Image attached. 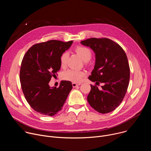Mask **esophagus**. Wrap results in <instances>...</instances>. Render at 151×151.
<instances>
[{
  "label": "esophagus",
  "mask_w": 151,
  "mask_h": 151,
  "mask_svg": "<svg viewBox=\"0 0 151 151\" xmlns=\"http://www.w3.org/2000/svg\"><path fill=\"white\" fill-rule=\"evenodd\" d=\"M80 85V84H78V83H75V82H73V83H72V86H73V88L77 87V86H78V85Z\"/></svg>",
  "instance_id": "34e87169"
}]
</instances>
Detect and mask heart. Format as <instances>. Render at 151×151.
Wrapping results in <instances>:
<instances>
[{
	"instance_id": "1",
	"label": "heart",
	"mask_w": 151,
	"mask_h": 151,
	"mask_svg": "<svg viewBox=\"0 0 151 151\" xmlns=\"http://www.w3.org/2000/svg\"><path fill=\"white\" fill-rule=\"evenodd\" d=\"M76 51L81 55L85 61H89L92 57V52L90 49L86 47L79 46L76 47ZM69 57V52L66 51L63 52L60 57V63L61 66H65ZM85 72L82 70L75 69H69L63 73V78L75 83H79L82 81L85 76Z\"/></svg>"
}]
</instances>
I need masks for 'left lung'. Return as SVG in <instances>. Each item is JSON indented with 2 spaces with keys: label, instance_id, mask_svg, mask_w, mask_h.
Instances as JSON below:
<instances>
[{
  "label": "left lung",
  "instance_id": "obj_1",
  "mask_svg": "<svg viewBox=\"0 0 151 151\" xmlns=\"http://www.w3.org/2000/svg\"><path fill=\"white\" fill-rule=\"evenodd\" d=\"M96 54L94 69L88 78L98 85H91L87 97L90 106L101 114L115 110L126 94L130 76V69L127 55L116 42L106 37H91L81 41Z\"/></svg>",
  "mask_w": 151,
  "mask_h": 151
}]
</instances>
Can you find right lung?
Wrapping results in <instances>:
<instances>
[{
  "mask_svg": "<svg viewBox=\"0 0 151 151\" xmlns=\"http://www.w3.org/2000/svg\"><path fill=\"white\" fill-rule=\"evenodd\" d=\"M73 41L50 40L35 44L26 52L21 64L19 79L24 97L36 112L53 116L61 111L72 89V82L63 81L59 87L49 82L61 67L60 57Z\"/></svg>",
  "mask_w": 151,
  "mask_h": 151,
  "instance_id": "add662e5",
  "label": "right lung"
}]
</instances>
